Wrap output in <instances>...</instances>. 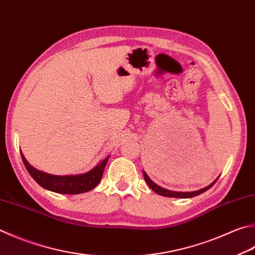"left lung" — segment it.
<instances>
[{
	"label": "left lung",
	"mask_w": 255,
	"mask_h": 255,
	"mask_svg": "<svg viewBox=\"0 0 255 255\" xmlns=\"http://www.w3.org/2000/svg\"><path fill=\"white\" fill-rule=\"evenodd\" d=\"M143 176H144V180H145V182L147 183V185L151 187V189L155 192V193L160 194L162 196H167V198H179V199H189V198H193V196H196L199 195L201 193H203V192L208 191L210 187H212L213 184L217 182V180H214L212 183H211L210 185L203 187V189H200L198 191H192V192H177V191H171V190H166L164 189V187H161L160 185H157L156 183H154L150 177H148V175L145 173V171H143Z\"/></svg>",
	"instance_id": "obj_1"
}]
</instances>
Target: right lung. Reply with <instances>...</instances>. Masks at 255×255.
Listing matches in <instances>:
<instances>
[{"instance_id":"obj_1","label":"right lung","mask_w":255,"mask_h":255,"mask_svg":"<svg viewBox=\"0 0 255 255\" xmlns=\"http://www.w3.org/2000/svg\"><path fill=\"white\" fill-rule=\"evenodd\" d=\"M21 156L27 172L30 173L34 181H36L42 187H44L45 190L61 194H80L93 190L102 179L104 167L110 157V155H108L104 160L98 163V165H95L93 169L82 173V174L53 175L32 166L24 157L22 152Z\"/></svg>"}]
</instances>
